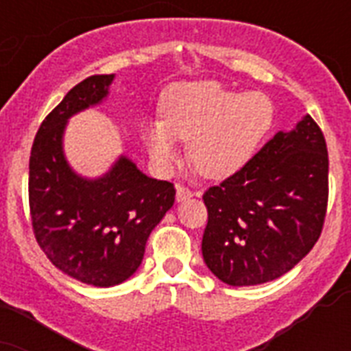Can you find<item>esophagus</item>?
Listing matches in <instances>:
<instances>
[{"mask_svg": "<svg viewBox=\"0 0 351 351\" xmlns=\"http://www.w3.org/2000/svg\"><path fill=\"white\" fill-rule=\"evenodd\" d=\"M195 197V193L189 191L187 187L184 186H176V202H184L187 198ZM197 197H200V193H197Z\"/></svg>", "mask_w": 351, "mask_h": 351, "instance_id": "esophagus-1", "label": "esophagus"}]
</instances>
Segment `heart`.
<instances>
[{
    "instance_id": "1",
    "label": "heart",
    "mask_w": 351,
    "mask_h": 351,
    "mask_svg": "<svg viewBox=\"0 0 351 351\" xmlns=\"http://www.w3.org/2000/svg\"><path fill=\"white\" fill-rule=\"evenodd\" d=\"M275 106L258 90H234L215 80L171 85L162 118L143 121V140L158 164L167 165L189 142V160L206 178L222 180L242 169L271 131Z\"/></svg>"
}]
</instances>
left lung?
I'll return each mask as SVG.
<instances>
[{
    "label": "left lung",
    "mask_w": 351,
    "mask_h": 351,
    "mask_svg": "<svg viewBox=\"0 0 351 351\" xmlns=\"http://www.w3.org/2000/svg\"><path fill=\"white\" fill-rule=\"evenodd\" d=\"M202 255L230 286L282 277L321 237L328 206L324 134L306 114L278 131L247 164L204 193Z\"/></svg>",
    "instance_id": "left-lung-1"
}]
</instances>
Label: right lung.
Returning <instances> with one entry per match:
<instances>
[{"mask_svg": "<svg viewBox=\"0 0 351 351\" xmlns=\"http://www.w3.org/2000/svg\"><path fill=\"white\" fill-rule=\"evenodd\" d=\"M112 80L114 74H95L69 90L38 129L29 162L38 244L65 275L98 288L121 284L140 267L149 234L176 193L123 154L98 178L78 175L65 158L67 121L106 100Z\"/></svg>", "mask_w": 351, "mask_h": 351, "instance_id": "right-lung-1", "label": "right lung"}]
</instances>
